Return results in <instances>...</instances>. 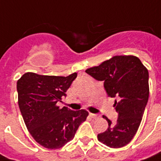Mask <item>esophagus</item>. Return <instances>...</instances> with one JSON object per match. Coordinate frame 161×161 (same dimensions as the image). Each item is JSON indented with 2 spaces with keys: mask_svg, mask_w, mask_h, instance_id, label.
Masks as SVG:
<instances>
[{
  "mask_svg": "<svg viewBox=\"0 0 161 161\" xmlns=\"http://www.w3.org/2000/svg\"><path fill=\"white\" fill-rule=\"evenodd\" d=\"M89 116H90V117H92V118H94V119L99 118V116H98V115H96V114L89 113Z\"/></svg>",
  "mask_w": 161,
  "mask_h": 161,
  "instance_id": "34e87169",
  "label": "esophagus"
}]
</instances>
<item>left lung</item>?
Masks as SVG:
<instances>
[{"label": "left lung", "mask_w": 161, "mask_h": 161, "mask_svg": "<svg viewBox=\"0 0 161 161\" xmlns=\"http://www.w3.org/2000/svg\"><path fill=\"white\" fill-rule=\"evenodd\" d=\"M85 72L103 81L108 96L116 98L114 107L118 118L112 122L103 116L109 127L98 134V139L110 148L127 145L138 131L149 100L148 70L136 56H116Z\"/></svg>", "instance_id": "obj_1"}]
</instances>
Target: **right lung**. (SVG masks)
<instances>
[{"instance_id":"obj_1","label":"right lung","mask_w":161,"mask_h":161,"mask_svg":"<svg viewBox=\"0 0 161 161\" xmlns=\"http://www.w3.org/2000/svg\"><path fill=\"white\" fill-rule=\"evenodd\" d=\"M24 73L17 83L18 105L27 128L37 143L46 149H60L73 139L89 112L57 105L77 78Z\"/></svg>"}]
</instances>
